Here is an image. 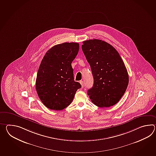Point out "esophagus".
<instances>
[{
	"instance_id": "esophagus-1",
	"label": "esophagus",
	"mask_w": 156,
	"mask_h": 156,
	"mask_svg": "<svg viewBox=\"0 0 156 156\" xmlns=\"http://www.w3.org/2000/svg\"><path fill=\"white\" fill-rule=\"evenodd\" d=\"M80 84H81V86H82V87L83 88V87H84V82H83V81H82V80L80 81Z\"/></svg>"
}]
</instances>
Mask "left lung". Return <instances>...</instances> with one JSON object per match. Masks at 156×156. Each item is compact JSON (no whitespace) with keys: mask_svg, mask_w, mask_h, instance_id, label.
<instances>
[{"mask_svg":"<svg viewBox=\"0 0 156 156\" xmlns=\"http://www.w3.org/2000/svg\"><path fill=\"white\" fill-rule=\"evenodd\" d=\"M83 44L82 50L94 76V85L87 94L98 107L114 106L128 86V73L124 62L117 50L106 42L94 39Z\"/></svg>","mask_w":156,"mask_h":156,"instance_id":"1","label":"left lung"}]
</instances>
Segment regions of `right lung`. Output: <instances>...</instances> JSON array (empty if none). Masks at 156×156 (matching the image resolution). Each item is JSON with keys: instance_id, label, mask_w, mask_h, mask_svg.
Returning <instances> with one entry per match:
<instances>
[{"instance_id": "1", "label": "right lung", "mask_w": 156, "mask_h": 156, "mask_svg": "<svg viewBox=\"0 0 156 156\" xmlns=\"http://www.w3.org/2000/svg\"><path fill=\"white\" fill-rule=\"evenodd\" d=\"M76 42L55 45L46 52L38 68L36 90L46 107L62 110L73 101L80 83L74 80L72 62L79 51Z\"/></svg>"}]
</instances>
